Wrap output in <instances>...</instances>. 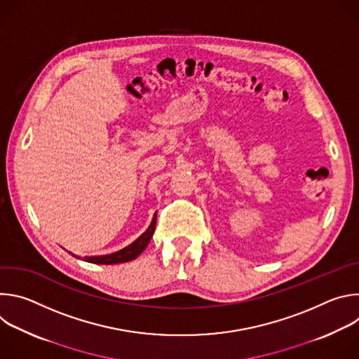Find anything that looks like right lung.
<instances>
[{
    "label": "right lung",
    "mask_w": 359,
    "mask_h": 359,
    "mask_svg": "<svg viewBox=\"0 0 359 359\" xmlns=\"http://www.w3.org/2000/svg\"><path fill=\"white\" fill-rule=\"evenodd\" d=\"M155 229H156V213L155 216H153V220L150 223V226L147 227V230L140 236L137 237L132 244H129L128 247L119 250V251H115L112 254H105V255H92V257H83L85 262L88 263H93V264H119V263H126V262H132L135 260L137 255H140L143 252V250L147 247L153 233H155ZM69 254H72L71 251H68ZM74 257L79 259L78 255L72 254Z\"/></svg>",
    "instance_id": "obj_1"
}]
</instances>
